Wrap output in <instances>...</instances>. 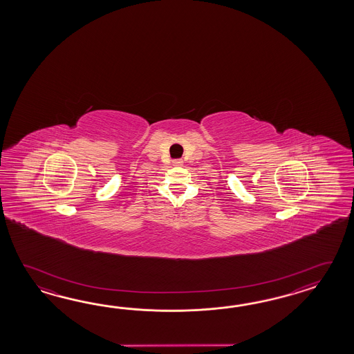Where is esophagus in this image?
<instances>
[{
	"instance_id": "esophagus-1",
	"label": "esophagus",
	"mask_w": 354,
	"mask_h": 354,
	"mask_svg": "<svg viewBox=\"0 0 354 354\" xmlns=\"http://www.w3.org/2000/svg\"><path fill=\"white\" fill-rule=\"evenodd\" d=\"M180 163H182V160H180V159H176V160H174V166H180Z\"/></svg>"
}]
</instances>
